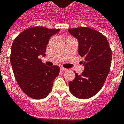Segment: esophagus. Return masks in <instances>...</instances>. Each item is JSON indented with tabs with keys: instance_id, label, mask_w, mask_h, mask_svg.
<instances>
[{
	"instance_id": "34e87169",
	"label": "esophagus",
	"mask_w": 124,
	"mask_h": 124,
	"mask_svg": "<svg viewBox=\"0 0 124 124\" xmlns=\"http://www.w3.org/2000/svg\"><path fill=\"white\" fill-rule=\"evenodd\" d=\"M60 69H61V71H65L67 69L64 68V67H60Z\"/></svg>"
}]
</instances>
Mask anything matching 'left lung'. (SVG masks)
I'll list each match as a JSON object with an SVG mask.
<instances>
[{
	"label": "left lung",
	"mask_w": 124,
	"mask_h": 124,
	"mask_svg": "<svg viewBox=\"0 0 124 124\" xmlns=\"http://www.w3.org/2000/svg\"><path fill=\"white\" fill-rule=\"evenodd\" d=\"M78 40V54L84 57V70L76 73L74 80L69 82V90L75 97L87 99L96 94L104 85L110 71L112 50L103 34L89 27L68 30Z\"/></svg>",
	"instance_id": "1"
}]
</instances>
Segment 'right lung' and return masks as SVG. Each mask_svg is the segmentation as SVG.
I'll use <instances>...</instances> for the list:
<instances>
[{"label":"right lung","instance_id":"add662e5","mask_svg":"<svg viewBox=\"0 0 124 124\" xmlns=\"http://www.w3.org/2000/svg\"><path fill=\"white\" fill-rule=\"evenodd\" d=\"M59 31L34 27L21 32L13 42L10 57L13 72L20 89L32 99L47 97L59 75V66H46L39 57L46 56L49 39Z\"/></svg>","mask_w":124,"mask_h":124}]
</instances>
